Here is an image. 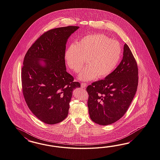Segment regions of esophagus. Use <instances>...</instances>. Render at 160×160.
Here are the masks:
<instances>
[{
	"label": "esophagus",
	"mask_w": 160,
	"mask_h": 160,
	"mask_svg": "<svg viewBox=\"0 0 160 160\" xmlns=\"http://www.w3.org/2000/svg\"><path fill=\"white\" fill-rule=\"evenodd\" d=\"M81 87H82V88H85L87 87V84H86V83H84V82H82L81 84Z\"/></svg>",
	"instance_id": "34e87169"
}]
</instances>
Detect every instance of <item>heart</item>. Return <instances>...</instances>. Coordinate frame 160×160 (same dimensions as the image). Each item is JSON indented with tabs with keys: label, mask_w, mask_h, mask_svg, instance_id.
Here are the masks:
<instances>
[{
	"label": "heart",
	"mask_w": 160,
	"mask_h": 160,
	"mask_svg": "<svg viewBox=\"0 0 160 160\" xmlns=\"http://www.w3.org/2000/svg\"><path fill=\"white\" fill-rule=\"evenodd\" d=\"M121 54L120 43L101 33L82 38L72 44L65 53L66 64L74 73H78L85 63L78 78L82 81L105 78L110 74L118 62Z\"/></svg>",
	"instance_id": "heart-1"
}]
</instances>
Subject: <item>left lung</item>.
Segmentation results:
<instances>
[{
  "label": "left lung",
  "instance_id": "left-lung-1",
  "mask_svg": "<svg viewBox=\"0 0 160 160\" xmlns=\"http://www.w3.org/2000/svg\"><path fill=\"white\" fill-rule=\"evenodd\" d=\"M138 84L137 61L125 43L123 58L116 69L105 79L94 82L86 88L91 119L102 125L120 120L132 101Z\"/></svg>",
  "mask_w": 160,
  "mask_h": 160
}]
</instances>
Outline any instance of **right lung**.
<instances>
[{"instance_id":"right-lung-1","label":"right lung","mask_w":160,"mask_h":160,"mask_svg":"<svg viewBox=\"0 0 160 160\" xmlns=\"http://www.w3.org/2000/svg\"><path fill=\"white\" fill-rule=\"evenodd\" d=\"M79 27L57 28L46 32L28 49L21 71L23 97L41 121L55 124L68 116L73 90L79 82L66 70V42ZM43 60V66L39 62Z\"/></svg>"}]
</instances>
